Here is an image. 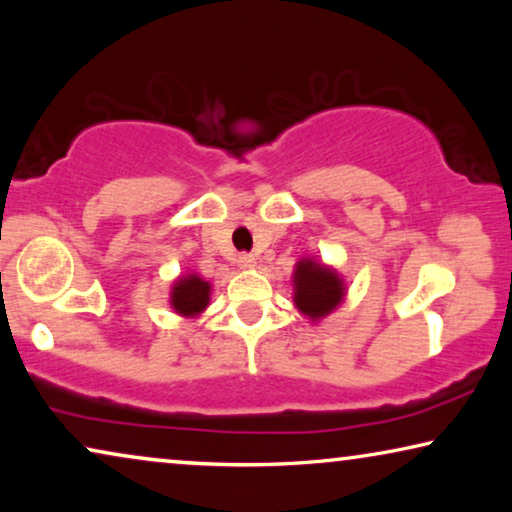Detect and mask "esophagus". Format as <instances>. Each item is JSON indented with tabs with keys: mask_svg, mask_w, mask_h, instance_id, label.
Masks as SVG:
<instances>
[{
	"mask_svg": "<svg viewBox=\"0 0 512 512\" xmlns=\"http://www.w3.org/2000/svg\"><path fill=\"white\" fill-rule=\"evenodd\" d=\"M254 263H256V258L251 256V254H240V256H237V265H240L242 270L254 268Z\"/></svg>",
	"mask_w": 512,
	"mask_h": 512,
	"instance_id": "esophagus-1",
	"label": "esophagus"
}]
</instances>
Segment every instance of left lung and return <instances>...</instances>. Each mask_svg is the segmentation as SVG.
<instances>
[{
  "instance_id": "left-lung-1",
  "label": "left lung",
  "mask_w": 512,
  "mask_h": 512,
  "mask_svg": "<svg viewBox=\"0 0 512 512\" xmlns=\"http://www.w3.org/2000/svg\"><path fill=\"white\" fill-rule=\"evenodd\" d=\"M345 282L328 265L303 258L293 272V303L305 317L319 321L331 314L345 298Z\"/></svg>"
}]
</instances>
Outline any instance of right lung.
Segmentation results:
<instances>
[{
  "label": "right lung",
  "instance_id": "1",
  "mask_svg": "<svg viewBox=\"0 0 512 512\" xmlns=\"http://www.w3.org/2000/svg\"><path fill=\"white\" fill-rule=\"evenodd\" d=\"M209 293H212V284L198 275H184L172 286L170 305L181 317H198L209 305Z\"/></svg>",
  "mask_w": 512,
  "mask_h": 512
}]
</instances>
